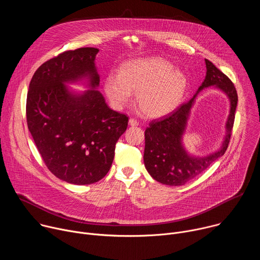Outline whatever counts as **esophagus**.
I'll use <instances>...</instances> for the list:
<instances>
[{
	"label": "esophagus",
	"mask_w": 260,
	"mask_h": 260,
	"mask_svg": "<svg viewBox=\"0 0 260 260\" xmlns=\"http://www.w3.org/2000/svg\"><path fill=\"white\" fill-rule=\"evenodd\" d=\"M128 124H129L131 126H137V125L139 124V122H138L135 118H129V120H128Z\"/></svg>",
	"instance_id": "1"
}]
</instances>
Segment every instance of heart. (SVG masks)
I'll return each instance as SVG.
<instances>
[{
  "label": "heart",
  "instance_id": "b5f03b06",
  "mask_svg": "<svg viewBox=\"0 0 260 260\" xmlns=\"http://www.w3.org/2000/svg\"><path fill=\"white\" fill-rule=\"evenodd\" d=\"M105 92L115 107L126 105L137 93L140 112L150 118L168 115L181 104L188 87L184 72L159 58H139L124 62L118 74L105 80Z\"/></svg>",
  "mask_w": 260,
  "mask_h": 260
}]
</instances>
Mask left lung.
I'll return each instance as SVG.
<instances>
[{
	"label": "left lung",
	"mask_w": 260,
	"mask_h": 260,
	"mask_svg": "<svg viewBox=\"0 0 260 260\" xmlns=\"http://www.w3.org/2000/svg\"><path fill=\"white\" fill-rule=\"evenodd\" d=\"M206 78L191 100L178 107L160 119L152 120L145 131L144 164L150 176L159 183L170 186H180L197 178L215 160L223 155L229 147L235 122L238 105V93L231 79L217 69L210 60L205 59ZM215 86L230 99L231 110L226 125V136L219 149L206 157L190 156L181 144L192 106L200 91Z\"/></svg>",
	"instance_id": "obj_1"
}]
</instances>
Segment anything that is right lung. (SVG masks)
<instances>
[{"instance_id": "1", "label": "right lung", "mask_w": 260, "mask_h": 260, "mask_svg": "<svg viewBox=\"0 0 260 260\" xmlns=\"http://www.w3.org/2000/svg\"><path fill=\"white\" fill-rule=\"evenodd\" d=\"M98 48L64 51L34 74L26 98V121L48 170L71 184L103 179L114 159L115 145L128 117L111 110L103 94L94 59ZM86 80L83 93L65 84Z\"/></svg>"}]
</instances>
